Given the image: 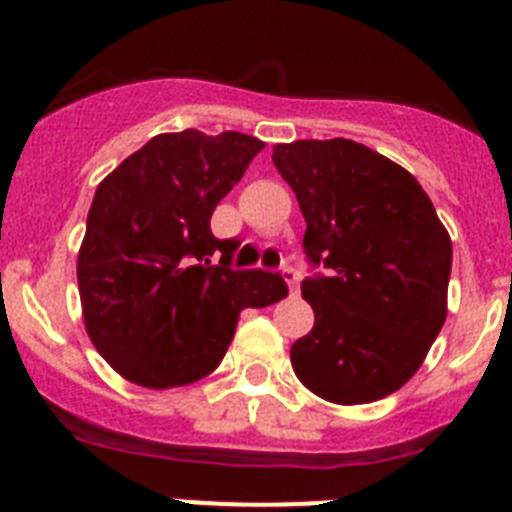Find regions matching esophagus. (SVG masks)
Instances as JSON below:
<instances>
[{
	"label": "esophagus",
	"mask_w": 512,
	"mask_h": 512,
	"mask_svg": "<svg viewBox=\"0 0 512 512\" xmlns=\"http://www.w3.org/2000/svg\"><path fill=\"white\" fill-rule=\"evenodd\" d=\"M282 277H284V282L289 284V289H292V295H297V292H300V274H297V269H292V266H284Z\"/></svg>",
	"instance_id": "1"
}]
</instances>
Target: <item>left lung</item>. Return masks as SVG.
Segmentation results:
<instances>
[{
  "mask_svg": "<svg viewBox=\"0 0 512 512\" xmlns=\"http://www.w3.org/2000/svg\"><path fill=\"white\" fill-rule=\"evenodd\" d=\"M305 215L315 325L292 346L300 382L338 405L392 395L446 320L451 238L415 176L346 138L279 143L271 156Z\"/></svg>",
  "mask_w": 512,
  "mask_h": 512,
  "instance_id": "8db88e82",
  "label": "left lung"
}]
</instances>
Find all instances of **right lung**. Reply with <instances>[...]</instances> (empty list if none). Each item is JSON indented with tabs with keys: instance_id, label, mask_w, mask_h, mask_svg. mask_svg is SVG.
Here are the masks:
<instances>
[{
	"instance_id": "1",
	"label": "right lung",
	"mask_w": 512,
	"mask_h": 512,
	"mask_svg": "<svg viewBox=\"0 0 512 512\" xmlns=\"http://www.w3.org/2000/svg\"><path fill=\"white\" fill-rule=\"evenodd\" d=\"M261 148L233 130L156 135L94 192L76 264L84 323L130 382L166 390L207 377L241 310L287 297L279 271L233 269L241 243L210 230L217 202Z\"/></svg>"
}]
</instances>
